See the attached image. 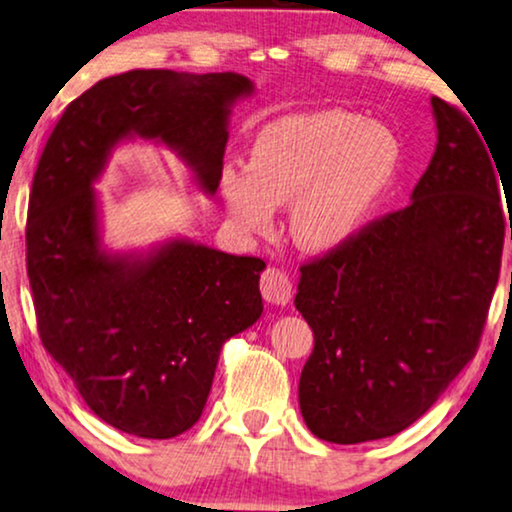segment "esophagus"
I'll use <instances>...</instances> for the list:
<instances>
[{
  "mask_svg": "<svg viewBox=\"0 0 512 512\" xmlns=\"http://www.w3.org/2000/svg\"><path fill=\"white\" fill-rule=\"evenodd\" d=\"M261 293L272 305H286L293 296L291 277L284 270L268 268L261 277Z\"/></svg>",
  "mask_w": 512,
  "mask_h": 512,
  "instance_id": "34e87169",
  "label": "esophagus"
}]
</instances>
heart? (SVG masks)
<instances>
[{
	"instance_id": "1",
	"label": "heart",
	"mask_w": 512,
	"mask_h": 512,
	"mask_svg": "<svg viewBox=\"0 0 512 512\" xmlns=\"http://www.w3.org/2000/svg\"><path fill=\"white\" fill-rule=\"evenodd\" d=\"M403 146L387 125L352 111L284 116L258 132L249 170L228 167L221 195L244 233L265 235L289 205L303 249L333 251L356 240L401 172Z\"/></svg>"
}]
</instances>
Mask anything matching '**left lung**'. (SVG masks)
<instances>
[{
	"instance_id": "8db88e82",
	"label": "left lung",
	"mask_w": 512,
	"mask_h": 512,
	"mask_svg": "<svg viewBox=\"0 0 512 512\" xmlns=\"http://www.w3.org/2000/svg\"><path fill=\"white\" fill-rule=\"evenodd\" d=\"M431 107L438 142L410 205L300 268L296 310L314 349L298 401L307 429L328 443L415 424L485 328L506 235L501 174L480 128L440 97Z\"/></svg>"
}]
</instances>
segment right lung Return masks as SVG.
I'll return each mask as SVG.
<instances>
[{"label":"right lung","mask_w":512,"mask_h":512,"mask_svg":"<svg viewBox=\"0 0 512 512\" xmlns=\"http://www.w3.org/2000/svg\"><path fill=\"white\" fill-rule=\"evenodd\" d=\"M251 95L235 72L109 76L65 109L34 172L27 277L41 342L88 408L130 436L165 440L198 422L223 342L261 319L265 263L181 235L111 251L95 184L118 146L142 139L214 195L230 111Z\"/></svg>","instance_id":"right-lung-1"}]
</instances>
